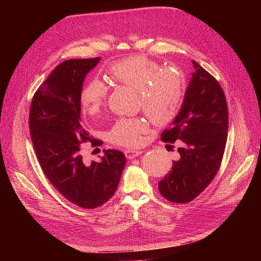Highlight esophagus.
Returning <instances> with one entry per match:
<instances>
[{
    "label": "esophagus",
    "mask_w": 261,
    "mask_h": 261,
    "mask_svg": "<svg viewBox=\"0 0 261 261\" xmlns=\"http://www.w3.org/2000/svg\"><path fill=\"white\" fill-rule=\"evenodd\" d=\"M142 150H134V149H128V150H125V155L127 159H134L136 156H139L142 154Z\"/></svg>",
    "instance_id": "esophagus-1"
}]
</instances>
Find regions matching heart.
I'll return each mask as SVG.
<instances>
[{"mask_svg": "<svg viewBox=\"0 0 261 261\" xmlns=\"http://www.w3.org/2000/svg\"><path fill=\"white\" fill-rule=\"evenodd\" d=\"M107 77L114 84L127 86L139 92L145 114L154 125H165L179 111L184 94L181 74L162 66L144 56L121 59L107 70ZM108 90L99 80H92L80 95V103L88 114H97L106 102ZM146 122L139 118L119 119L109 132V139L122 146H135Z\"/></svg>", "mask_w": 261, "mask_h": 261, "instance_id": "obj_1", "label": "heart"}]
</instances>
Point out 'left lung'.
Wrapping results in <instances>:
<instances>
[{
    "label": "left lung",
    "instance_id": "8db88e82",
    "mask_svg": "<svg viewBox=\"0 0 261 261\" xmlns=\"http://www.w3.org/2000/svg\"><path fill=\"white\" fill-rule=\"evenodd\" d=\"M195 72L186 88L182 107L163 131L162 141L173 144L180 159L159 182L161 195L173 203H187L198 197L216 175L224 153L228 113L219 82L193 61Z\"/></svg>",
    "mask_w": 261,
    "mask_h": 261
}]
</instances>
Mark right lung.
I'll return each instance as SVG.
<instances>
[{"mask_svg": "<svg viewBox=\"0 0 261 261\" xmlns=\"http://www.w3.org/2000/svg\"><path fill=\"white\" fill-rule=\"evenodd\" d=\"M100 58L72 59L59 64L35 93L30 129L41 168L53 186L70 202L93 210L114 195L126 158L103 150L100 162H88L80 144L93 142L82 127L80 95L84 81Z\"/></svg>", "mask_w": 261, "mask_h": 261, "instance_id": "1", "label": "right lung"}]
</instances>
